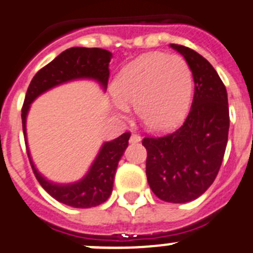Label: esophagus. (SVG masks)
I'll return each instance as SVG.
<instances>
[{"label":"esophagus","mask_w":253,"mask_h":253,"mask_svg":"<svg viewBox=\"0 0 253 253\" xmlns=\"http://www.w3.org/2000/svg\"><path fill=\"white\" fill-rule=\"evenodd\" d=\"M140 140H141V137H140L139 135H137V134H131V136H130L129 141L131 142V144H135V142H139Z\"/></svg>","instance_id":"34e87169"}]
</instances>
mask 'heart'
Here are the masks:
<instances>
[{
	"instance_id": "1",
	"label": "heart",
	"mask_w": 253,
	"mask_h": 253,
	"mask_svg": "<svg viewBox=\"0 0 253 253\" xmlns=\"http://www.w3.org/2000/svg\"><path fill=\"white\" fill-rule=\"evenodd\" d=\"M113 89L119 113H127L126 103L136 104L145 126L156 131L169 130L184 118L191 106L192 72L179 55L154 52L124 67Z\"/></svg>"
}]
</instances>
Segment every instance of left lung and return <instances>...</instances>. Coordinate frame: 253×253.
Wrapping results in <instances>:
<instances>
[{
	"label": "left lung",
	"instance_id": "1",
	"mask_svg": "<svg viewBox=\"0 0 253 253\" xmlns=\"http://www.w3.org/2000/svg\"><path fill=\"white\" fill-rule=\"evenodd\" d=\"M192 70L194 96L186 121L173 132L147 135L146 177L155 196L169 203H187L204 193L224 159L229 135L225 84L211 62L193 49L171 44Z\"/></svg>",
	"mask_w": 253,
	"mask_h": 253
}]
</instances>
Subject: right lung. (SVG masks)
I'll list each match as a JSON object with an SVG mask.
<instances>
[{"label": "right lung", "instance_id": "1", "mask_svg": "<svg viewBox=\"0 0 253 253\" xmlns=\"http://www.w3.org/2000/svg\"><path fill=\"white\" fill-rule=\"evenodd\" d=\"M112 52L99 47H70L42 67L27 89L22 107V126L26 139V118L32 102L51 87L75 79H94L107 88L109 79V61ZM130 132L126 131L113 141L102 146L91 169L84 179L74 184L59 186L47 182L38 173L28 154L29 162L36 178L52 198L74 208H92L104 203L113 189L114 174L121 157L129 144Z\"/></svg>", "mask_w": 253, "mask_h": 253}]
</instances>
